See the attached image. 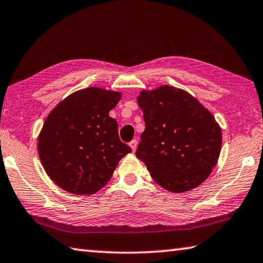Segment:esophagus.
<instances>
[{
  "mask_svg": "<svg viewBox=\"0 0 263 263\" xmlns=\"http://www.w3.org/2000/svg\"><path fill=\"white\" fill-rule=\"evenodd\" d=\"M137 146H138V141L136 139H133L131 142H130V147L132 148L133 152L137 149Z\"/></svg>",
  "mask_w": 263,
  "mask_h": 263,
  "instance_id": "1",
  "label": "esophagus"
}]
</instances>
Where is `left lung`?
<instances>
[{
  "label": "left lung",
  "mask_w": 263,
  "mask_h": 263,
  "mask_svg": "<svg viewBox=\"0 0 263 263\" xmlns=\"http://www.w3.org/2000/svg\"><path fill=\"white\" fill-rule=\"evenodd\" d=\"M145 131L136 155L151 176L172 193L208 179L221 148V130L209 110L182 89L162 86L138 96Z\"/></svg>",
  "instance_id": "1"
}]
</instances>
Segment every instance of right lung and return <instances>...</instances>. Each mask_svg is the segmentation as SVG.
<instances>
[{
  "instance_id": "obj_1",
  "label": "right lung",
  "mask_w": 263,
  "mask_h": 263,
  "mask_svg": "<svg viewBox=\"0 0 263 263\" xmlns=\"http://www.w3.org/2000/svg\"><path fill=\"white\" fill-rule=\"evenodd\" d=\"M119 100L117 91L90 87L66 97L48 115L38 153L47 175L60 188L75 195L96 193L131 152L109 116Z\"/></svg>"
}]
</instances>
